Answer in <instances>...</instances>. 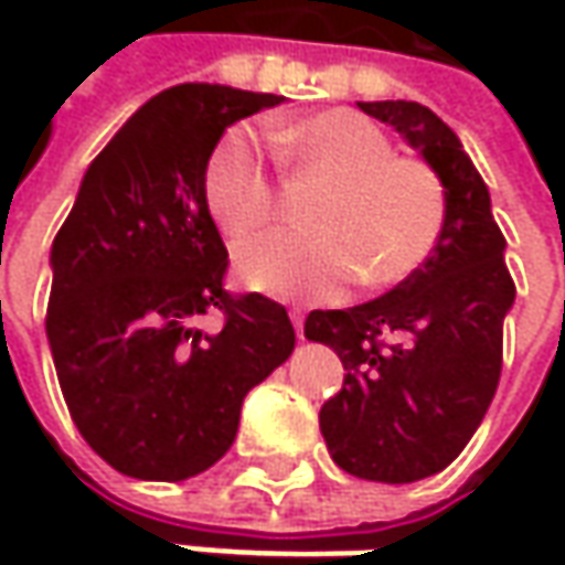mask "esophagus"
Here are the masks:
<instances>
[{
    "mask_svg": "<svg viewBox=\"0 0 565 565\" xmlns=\"http://www.w3.org/2000/svg\"><path fill=\"white\" fill-rule=\"evenodd\" d=\"M289 317H292L295 333H298V339H301L305 337V315H301V308H292V311H289Z\"/></svg>",
    "mask_w": 565,
    "mask_h": 565,
    "instance_id": "34e87169",
    "label": "esophagus"
}]
</instances>
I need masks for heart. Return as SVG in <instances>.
<instances>
[{
    "instance_id": "heart-1",
    "label": "heart",
    "mask_w": 565,
    "mask_h": 565,
    "mask_svg": "<svg viewBox=\"0 0 565 565\" xmlns=\"http://www.w3.org/2000/svg\"><path fill=\"white\" fill-rule=\"evenodd\" d=\"M289 166L330 182L311 210L315 232H267L235 250V273L254 292L320 298L355 276L386 289L427 264L446 226L440 172L396 157L393 138L352 109H327L273 131ZM204 201L216 228L238 242L276 210L267 157L248 128H232L204 169Z\"/></svg>"
}]
</instances>
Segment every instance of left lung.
<instances>
[{
	"mask_svg": "<svg viewBox=\"0 0 565 565\" xmlns=\"http://www.w3.org/2000/svg\"><path fill=\"white\" fill-rule=\"evenodd\" d=\"M386 121L446 185V226L422 270L345 311H311L305 337L345 367L320 408V434L342 471L412 484L444 471L484 422L503 367V320L515 301L484 179L456 131L422 103H359Z\"/></svg>",
	"mask_w": 565,
	"mask_h": 565,
	"instance_id": "left-lung-1",
	"label": "left lung"
}]
</instances>
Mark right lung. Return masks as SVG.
<instances>
[{
	"mask_svg": "<svg viewBox=\"0 0 565 565\" xmlns=\"http://www.w3.org/2000/svg\"><path fill=\"white\" fill-rule=\"evenodd\" d=\"M223 84L169 87L87 166L50 250L46 337L65 405L99 459L185 481L226 456L242 402L292 355L282 305L228 295V254L204 201L223 131L279 106ZM210 310L224 327L201 331Z\"/></svg>",
	"mask_w": 565,
	"mask_h": 565,
	"instance_id": "1",
	"label": "right lung"
}]
</instances>
